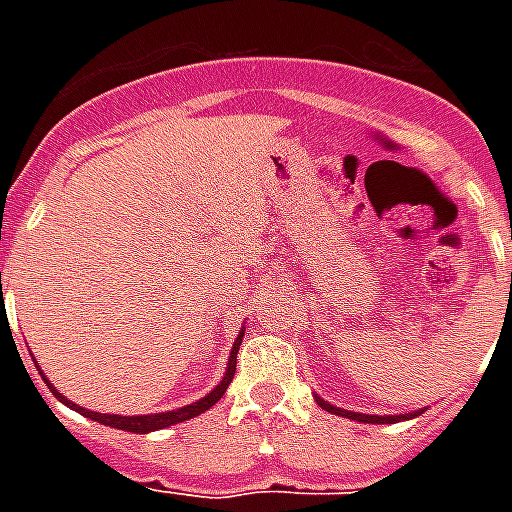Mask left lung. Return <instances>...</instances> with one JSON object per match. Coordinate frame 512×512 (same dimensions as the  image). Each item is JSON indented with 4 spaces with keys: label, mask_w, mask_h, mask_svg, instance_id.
<instances>
[{
    "label": "left lung",
    "mask_w": 512,
    "mask_h": 512,
    "mask_svg": "<svg viewBox=\"0 0 512 512\" xmlns=\"http://www.w3.org/2000/svg\"><path fill=\"white\" fill-rule=\"evenodd\" d=\"M316 404L321 409H327V412L337 414V417H345V420H356V422H369V425H393V422H404V420H412L417 414H422L425 409H417V412H409V414H364V412H350V409H340V406L329 404L324 398L316 393Z\"/></svg>",
    "instance_id": "8db88e82"
}]
</instances>
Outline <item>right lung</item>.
Listing matches in <instances>:
<instances>
[{
    "mask_svg": "<svg viewBox=\"0 0 512 512\" xmlns=\"http://www.w3.org/2000/svg\"><path fill=\"white\" fill-rule=\"evenodd\" d=\"M241 337H244V329L239 332V337L233 340V348H231V356H228V366H225V374L223 380L217 382L215 388L209 390L207 396L199 398V401H193L188 406H180V409H172V412H159V414H132V417H122V414H100V412H90V409H84V406L74 404V401H68L63 393H58V388H52V382L44 377V372L39 369L42 374V380L47 382V388L55 393L58 401L68 406V409H74V412L84 414V417H90V420L100 422V425H108V428H116V430H127V433H154V430H164L170 428V425H177V422H185V420H193V417H199L201 412H207L212 406L223 398L225 388L231 385L233 374H236V353H239V345H241Z\"/></svg>",
    "mask_w": 512,
    "mask_h": 512,
    "instance_id": "obj_1",
    "label": "right lung"
}]
</instances>
